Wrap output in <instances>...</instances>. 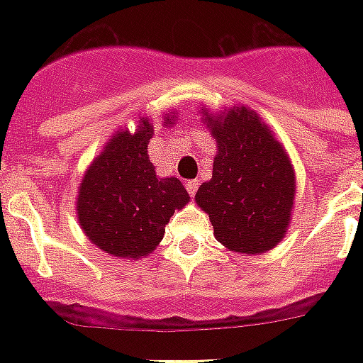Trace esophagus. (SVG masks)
Here are the masks:
<instances>
[{"instance_id": "obj_1", "label": "esophagus", "mask_w": 363, "mask_h": 363, "mask_svg": "<svg viewBox=\"0 0 363 363\" xmlns=\"http://www.w3.org/2000/svg\"><path fill=\"white\" fill-rule=\"evenodd\" d=\"M186 190H188V194H190V196H196V192H198V181H188L186 182Z\"/></svg>"}]
</instances>
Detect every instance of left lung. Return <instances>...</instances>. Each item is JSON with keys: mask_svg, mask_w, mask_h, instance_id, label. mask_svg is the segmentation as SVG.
<instances>
[{"mask_svg": "<svg viewBox=\"0 0 363 363\" xmlns=\"http://www.w3.org/2000/svg\"><path fill=\"white\" fill-rule=\"evenodd\" d=\"M216 139L213 179L196 192L216 241L241 254H262L282 241L292 218L296 175L286 150L245 105L220 115L201 109Z\"/></svg>", "mask_w": 363, "mask_h": 363, "instance_id": "left-lung-1", "label": "left lung"}]
</instances>
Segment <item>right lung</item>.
I'll return each mask as SVG.
<instances>
[{"instance_id":"obj_1","label":"right lung","mask_w":363,"mask_h":363,"mask_svg":"<svg viewBox=\"0 0 363 363\" xmlns=\"http://www.w3.org/2000/svg\"><path fill=\"white\" fill-rule=\"evenodd\" d=\"M175 113L164 125L175 124ZM152 122L143 116L135 133L116 131L82 177L77 218L98 248L116 258H143L164 239L165 224L190 201L175 177H158L148 158Z\"/></svg>"}]
</instances>
